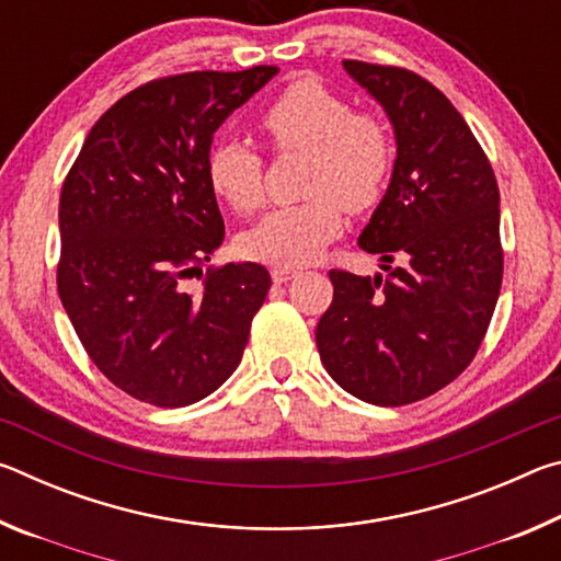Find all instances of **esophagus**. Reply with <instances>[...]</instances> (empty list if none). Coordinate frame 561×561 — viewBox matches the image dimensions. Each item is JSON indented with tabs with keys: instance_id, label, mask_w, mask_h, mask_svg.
<instances>
[{
	"instance_id": "esophagus-1",
	"label": "esophagus",
	"mask_w": 561,
	"mask_h": 561,
	"mask_svg": "<svg viewBox=\"0 0 561 561\" xmlns=\"http://www.w3.org/2000/svg\"><path fill=\"white\" fill-rule=\"evenodd\" d=\"M297 270H294V267H274L272 270V282L274 284H282V282H289L291 277H297Z\"/></svg>"
}]
</instances>
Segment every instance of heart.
Returning a JSON list of instances; mask_svg holds the SVG:
<instances>
[{"instance_id": "heart-1", "label": "heart", "mask_w": 561, "mask_h": 561, "mask_svg": "<svg viewBox=\"0 0 561 561\" xmlns=\"http://www.w3.org/2000/svg\"><path fill=\"white\" fill-rule=\"evenodd\" d=\"M277 150L309 153L304 195L309 201L277 207L242 237L250 260L299 267L317 257L344 230L339 204L348 213L378 205L393 170V140L376 116L354 113L351 103L324 83H289L262 113ZM207 180L240 215L264 203V163L240 140H220L207 158Z\"/></svg>"}]
</instances>
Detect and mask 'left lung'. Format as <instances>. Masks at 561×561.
<instances>
[{"instance_id": "1", "label": "left lung", "mask_w": 561, "mask_h": 561, "mask_svg": "<svg viewBox=\"0 0 561 561\" xmlns=\"http://www.w3.org/2000/svg\"><path fill=\"white\" fill-rule=\"evenodd\" d=\"M396 136L391 183L358 234L383 274L331 270L334 301L317 327L321 364L351 396L405 405L458 378L502 284L500 190L468 123L421 76L344 61ZM393 256L405 259L391 268Z\"/></svg>"}]
</instances>
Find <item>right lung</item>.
<instances>
[{
	"label": "right lung",
	"mask_w": 561,
	"mask_h": 561,
	"mask_svg": "<svg viewBox=\"0 0 561 561\" xmlns=\"http://www.w3.org/2000/svg\"><path fill=\"white\" fill-rule=\"evenodd\" d=\"M279 73L193 71L113 103L83 140L59 201V297L99 371L121 391L183 408L240 366L270 272L203 262L225 240L207 180L215 130Z\"/></svg>",
	"instance_id": "add662e5"
}]
</instances>
